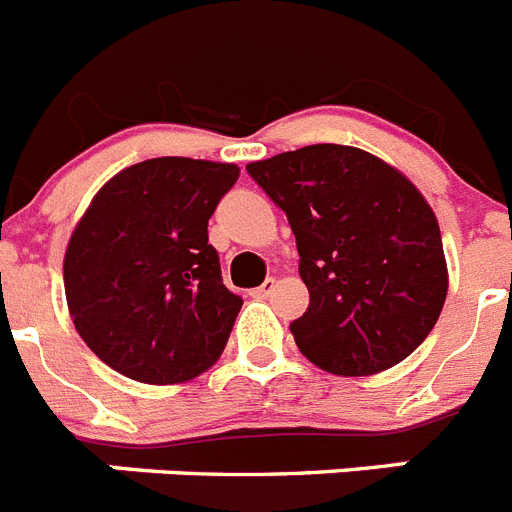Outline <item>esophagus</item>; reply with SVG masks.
I'll return each instance as SVG.
<instances>
[{
  "label": "esophagus",
  "instance_id": "34e87169",
  "mask_svg": "<svg viewBox=\"0 0 512 512\" xmlns=\"http://www.w3.org/2000/svg\"><path fill=\"white\" fill-rule=\"evenodd\" d=\"M274 290H277V279L269 277V279H264V285H259V287H256V290H251V298L264 300V298H269V295H272Z\"/></svg>",
  "mask_w": 512,
  "mask_h": 512
}]
</instances>
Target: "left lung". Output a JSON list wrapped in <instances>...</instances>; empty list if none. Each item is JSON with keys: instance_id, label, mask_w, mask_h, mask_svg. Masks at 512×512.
Instances as JSON below:
<instances>
[{"instance_id": "8db88e82", "label": "left lung", "mask_w": 512, "mask_h": 512, "mask_svg": "<svg viewBox=\"0 0 512 512\" xmlns=\"http://www.w3.org/2000/svg\"><path fill=\"white\" fill-rule=\"evenodd\" d=\"M287 214L308 310L300 352L334 375H375L425 342L448 292L440 227L399 170L347 144H310L246 165Z\"/></svg>"}]
</instances>
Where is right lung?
I'll use <instances>...</instances> for the list:
<instances>
[{
	"label": "right lung",
	"instance_id": "obj_1",
	"mask_svg": "<svg viewBox=\"0 0 512 512\" xmlns=\"http://www.w3.org/2000/svg\"><path fill=\"white\" fill-rule=\"evenodd\" d=\"M238 176L233 163L152 157L95 194L69 238L64 292L108 368L170 386L222 355L243 300L222 285L207 225Z\"/></svg>",
	"mask_w": 512,
	"mask_h": 512
}]
</instances>
